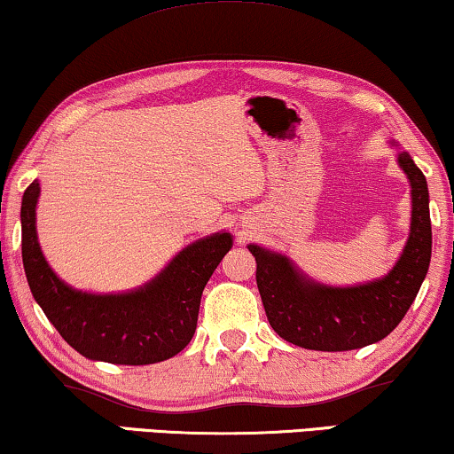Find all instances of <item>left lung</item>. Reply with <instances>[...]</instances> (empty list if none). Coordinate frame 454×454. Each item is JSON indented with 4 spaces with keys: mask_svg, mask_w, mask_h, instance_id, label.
<instances>
[{
    "mask_svg": "<svg viewBox=\"0 0 454 454\" xmlns=\"http://www.w3.org/2000/svg\"><path fill=\"white\" fill-rule=\"evenodd\" d=\"M390 146H399L390 140ZM396 163L411 185V225L399 260L380 278L333 287L309 278L281 252L250 244L266 318L278 337L303 349L351 351L378 343L399 326L430 269L432 223L427 182L409 153Z\"/></svg>",
    "mask_w": 454,
    "mask_h": 454,
    "instance_id": "left-lung-1",
    "label": "left lung"
}]
</instances>
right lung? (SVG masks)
I'll use <instances>...</instances> for the list:
<instances>
[{
    "mask_svg": "<svg viewBox=\"0 0 454 454\" xmlns=\"http://www.w3.org/2000/svg\"><path fill=\"white\" fill-rule=\"evenodd\" d=\"M41 185L22 196V262L28 287L49 322L80 356L92 362L146 365L177 356L194 337L204 285L233 235L219 231L185 246L171 262L140 287L121 294H89L55 275L36 235Z\"/></svg>",
    "mask_w": 454,
    "mask_h": 454,
    "instance_id": "obj_1",
    "label": "right lung"
}]
</instances>
